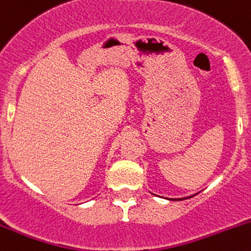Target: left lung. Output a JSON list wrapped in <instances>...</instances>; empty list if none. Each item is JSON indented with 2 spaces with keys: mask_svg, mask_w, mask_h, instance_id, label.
Returning <instances> with one entry per match:
<instances>
[{
  "mask_svg": "<svg viewBox=\"0 0 251 251\" xmlns=\"http://www.w3.org/2000/svg\"><path fill=\"white\" fill-rule=\"evenodd\" d=\"M196 195V194H195ZM195 195H191V196H186V198H181V199H168V200H172V201H182V200H186V199H190Z\"/></svg>",
  "mask_w": 251,
  "mask_h": 251,
  "instance_id": "1",
  "label": "left lung"
}]
</instances>
